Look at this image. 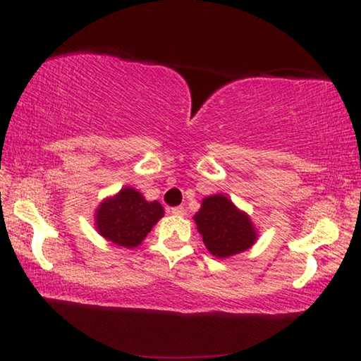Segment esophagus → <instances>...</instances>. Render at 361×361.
<instances>
[{"mask_svg": "<svg viewBox=\"0 0 361 361\" xmlns=\"http://www.w3.org/2000/svg\"><path fill=\"white\" fill-rule=\"evenodd\" d=\"M170 213H172V215H175V216H185L186 210L183 209V207H173V209H170Z\"/></svg>", "mask_w": 361, "mask_h": 361, "instance_id": "34e87169", "label": "esophagus"}]
</instances>
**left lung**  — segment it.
I'll list each match as a JSON object with an SVG mask.
<instances>
[{
  "label": "left lung",
  "instance_id": "left-lung-1",
  "mask_svg": "<svg viewBox=\"0 0 361 361\" xmlns=\"http://www.w3.org/2000/svg\"><path fill=\"white\" fill-rule=\"evenodd\" d=\"M194 221L207 250L216 258L245 252L258 235L247 213L240 212L223 194L205 197Z\"/></svg>",
  "mask_w": 361,
  "mask_h": 361
}]
</instances>
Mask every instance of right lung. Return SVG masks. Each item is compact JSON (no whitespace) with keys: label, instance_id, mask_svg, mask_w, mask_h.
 I'll use <instances>...</instances> for the list:
<instances>
[{"label":"right lung","instance_id":"right-lung-1","mask_svg":"<svg viewBox=\"0 0 361 361\" xmlns=\"http://www.w3.org/2000/svg\"><path fill=\"white\" fill-rule=\"evenodd\" d=\"M162 205L148 202L133 188H122L114 197H108L95 212V226L100 235L119 247H138L159 219Z\"/></svg>","mask_w":361,"mask_h":361}]
</instances>
